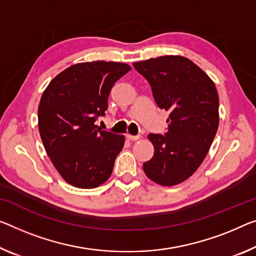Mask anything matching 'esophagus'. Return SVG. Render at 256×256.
Wrapping results in <instances>:
<instances>
[{
	"label": "esophagus",
	"instance_id": "obj_1",
	"mask_svg": "<svg viewBox=\"0 0 256 256\" xmlns=\"http://www.w3.org/2000/svg\"><path fill=\"white\" fill-rule=\"evenodd\" d=\"M126 137H127L128 140H138L140 138V135L134 136V135H130V134H127V135H126Z\"/></svg>",
	"mask_w": 256,
	"mask_h": 256
}]
</instances>
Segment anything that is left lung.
<instances>
[{
	"instance_id": "1",
	"label": "left lung",
	"mask_w": 256,
	"mask_h": 256,
	"mask_svg": "<svg viewBox=\"0 0 256 256\" xmlns=\"http://www.w3.org/2000/svg\"><path fill=\"white\" fill-rule=\"evenodd\" d=\"M150 84L156 105L169 112L164 135L150 134L152 159L145 175L162 186L188 180L202 164L218 128V95L213 80L183 56L134 62Z\"/></svg>"
}]
</instances>
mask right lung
Segmentation results:
<instances>
[{
  "label": "right lung",
  "mask_w": 256,
  "mask_h": 256,
  "mask_svg": "<svg viewBox=\"0 0 256 256\" xmlns=\"http://www.w3.org/2000/svg\"><path fill=\"white\" fill-rule=\"evenodd\" d=\"M132 68L118 62H78L50 81L38 104V132L46 154L70 186L94 188L110 178L124 135L95 124L113 84Z\"/></svg>",
  "instance_id": "right-lung-1"
}]
</instances>
